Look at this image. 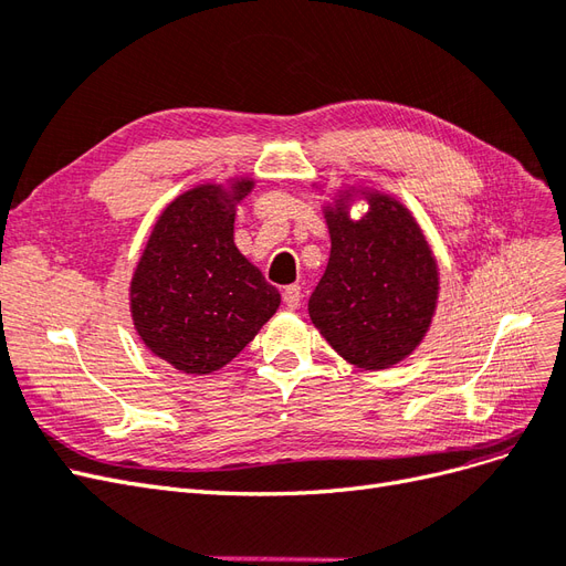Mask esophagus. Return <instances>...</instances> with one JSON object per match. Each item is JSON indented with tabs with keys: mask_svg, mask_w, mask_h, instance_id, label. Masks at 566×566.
Instances as JSON below:
<instances>
[{
	"mask_svg": "<svg viewBox=\"0 0 566 566\" xmlns=\"http://www.w3.org/2000/svg\"><path fill=\"white\" fill-rule=\"evenodd\" d=\"M283 302L287 310H297L300 302H302V287L300 285H287L283 290Z\"/></svg>",
	"mask_w": 566,
	"mask_h": 566,
	"instance_id": "1",
	"label": "esophagus"
}]
</instances>
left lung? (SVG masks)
<instances>
[{"instance_id":"left-lung-1","label":"left lung","mask_w":566,"mask_h":566,"mask_svg":"<svg viewBox=\"0 0 566 566\" xmlns=\"http://www.w3.org/2000/svg\"><path fill=\"white\" fill-rule=\"evenodd\" d=\"M356 197L364 218L348 214ZM331 260L310 297V318L347 364L385 370L418 349L439 300V266L401 200L349 186L323 205Z\"/></svg>"}]
</instances>
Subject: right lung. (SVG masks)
Segmentation results:
<instances>
[{"label": "right lung", "instance_id": "1", "mask_svg": "<svg viewBox=\"0 0 566 566\" xmlns=\"http://www.w3.org/2000/svg\"><path fill=\"white\" fill-rule=\"evenodd\" d=\"M254 179L200 184L160 212L129 283L134 331L186 375H210L276 314L281 293L233 243L235 208Z\"/></svg>", "mask_w": 566, "mask_h": 566}]
</instances>
